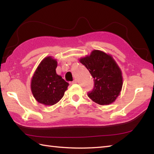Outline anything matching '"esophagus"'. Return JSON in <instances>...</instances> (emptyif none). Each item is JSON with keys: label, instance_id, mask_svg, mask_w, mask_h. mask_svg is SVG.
<instances>
[{"label": "esophagus", "instance_id": "obj_1", "mask_svg": "<svg viewBox=\"0 0 154 154\" xmlns=\"http://www.w3.org/2000/svg\"><path fill=\"white\" fill-rule=\"evenodd\" d=\"M70 83V85H74V84H76L77 83V80H74L72 82H69Z\"/></svg>", "mask_w": 154, "mask_h": 154}]
</instances>
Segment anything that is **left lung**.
I'll use <instances>...</instances> for the list:
<instances>
[{
    "mask_svg": "<svg viewBox=\"0 0 154 154\" xmlns=\"http://www.w3.org/2000/svg\"><path fill=\"white\" fill-rule=\"evenodd\" d=\"M94 78V88L88 97L100 105L114 102L123 86L122 72L111 56L93 50L90 56L80 59Z\"/></svg>",
    "mask_w": 154,
    "mask_h": 154,
    "instance_id": "1",
    "label": "left lung"
}]
</instances>
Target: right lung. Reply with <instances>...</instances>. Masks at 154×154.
I'll return each mask as SVG.
<instances>
[{"mask_svg": "<svg viewBox=\"0 0 154 154\" xmlns=\"http://www.w3.org/2000/svg\"><path fill=\"white\" fill-rule=\"evenodd\" d=\"M57 61L46 57L39 63L31 83V92L37 102L54 105L62 99L69 84L56 74Z\"/></svg>", "mask_w": 154, "mask_h": 154, "instance_id": "obj_1", "label": "right lung"}]
</instances>
